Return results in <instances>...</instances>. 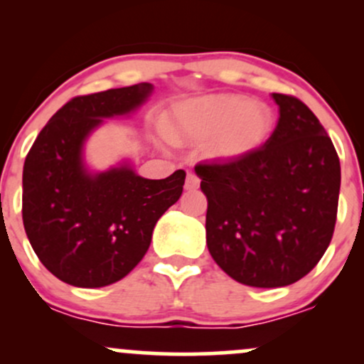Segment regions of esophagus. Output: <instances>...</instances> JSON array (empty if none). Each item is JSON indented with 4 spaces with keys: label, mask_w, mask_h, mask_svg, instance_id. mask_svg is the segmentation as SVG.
Instances as JSON below:
<instances>
[{
    "label": "esophagus",
    "mask_w": 364,
    "mask_h": 364,
    "mask_svg": "<svg viewBox=\"0 0 364 364\" xmlns=\"http://www.w3.org/2000/svg\"><path fill=\"white\" fill-rule=\"evenodd\" d=\"M200 185V179L195 173H188L186 174V181H185V188L186 190H196Z\"/></svg>",
    "instance_id": "1"
}]
</instances>
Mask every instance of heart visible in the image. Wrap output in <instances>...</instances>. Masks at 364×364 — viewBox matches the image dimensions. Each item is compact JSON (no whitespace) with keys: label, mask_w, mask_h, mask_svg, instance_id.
<instances>
[{"label":"heart","mask_w":364,"mask_h":364,"mask_svg":"<svg viewBox=\"0 0 364 364\" xmlns=\"http://www.w3.org/2000/svg\"><path fill=\"white\" fill-rule=\"evenodd\" d=\"M274 129V114L263 102L243 95H205L179 104L168 135L174 144L210 140V154L236 161L265 144Z\"/></svg>","instance_id":"b5f03b06"}]
</instances>
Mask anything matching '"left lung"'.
<instances>
[{
    "mask_svg": "<svg viewBox=\"0 0 364 364\" xmlns=\"http://www.w3.org/2000/svg\"><path fill=\"white\" fill-rule=\"evenodd\" d=\"M279 121L248 156L195 168L207 196V246L217 265L252 287L304 277L336 228L341 162L316 116L299 99L272 94Z\"/></svg>",
    "mask_w": 364,
    "mask_h": 364,
    "instance_id": "1",
    "label": "left lung"
}]
</instances>
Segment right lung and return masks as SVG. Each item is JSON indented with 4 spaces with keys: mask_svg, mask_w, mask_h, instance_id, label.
Returning <instances> with one entry per match:
<instances>
[{
    "mask_svg": "<svg viewBox=\"0 0 364 364\" xmlns=\"http://www.w3.org/2000/svg\"><path fill=\"white\" fill-rule=\"evenodd\" d=\"M154 92L136 83L66 102L41 129L23 164L22 217L43 265L75 287L121 281L147 253L157 220L183 193L186 173L141 178L129 159L106 171L85 161L104 119L136 112Z\"/></svg>",
    "mask_w": 364,
    "mask_h": 364,
    "instance_id": "add662e5",
    "label": "right lung"
}]
</instances>
